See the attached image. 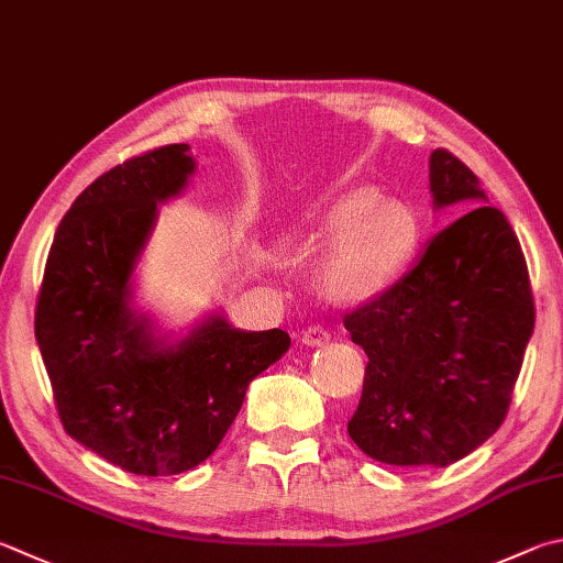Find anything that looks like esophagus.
<instances>
[{
  "label": "esophagus",
  "mask_w": 563,
  "mask_h": 563,
  "mask_svg": "<svg viewBox=\"0 0 563 563\" xmlns=\"http://www.w3.org/2000/svg\"><path fill=\"white\" fill-rule=\"evenodd\" d=\"M330 330H327V327H322V324H310L308 330L302 332V342L308 344V346H322V344H327L330 342Z\"/></svg>",
  "instance_id": "esophagus-1"
}]
</instances>
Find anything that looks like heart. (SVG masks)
<instances>
[{"instance_id": "heart-1", "label": "heart", "mask_w": 563, "mask_h": 563, "mask_svg": "<svg viewBox=\"0 0 563 563\" xmlns=\"http://www.w3.org/2000/svg\"><path fill=\"white\" fill-rule=\"evenodd\" d=\"M288 246L295 255L332 251L322 273L327 292L364 302L384 292L413 258L418 221L404 201H384L376 189L360 187L292 231Z\"/></svg>"}]
</instances>
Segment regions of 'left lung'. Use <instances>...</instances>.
Masks as SVG:
<instances>
[{"label": "left lung", "instance_id": "8db88e82", "mask_svg": "<svg viewBox=\"0 0 563 563\" xmlns=\"http://www.w3.org/2000/svg\"><path fill=\"white\" fill-rule=\"evenodd\" d=\"M433 207L463 217L411 271L344 314L369 356L352 441L386 465L445 467L503 426L534 332L527 261L505 213L448 150L431 155Z\"/></svg>", "mask_w": 563, "mask_h": 563}]
</instances>
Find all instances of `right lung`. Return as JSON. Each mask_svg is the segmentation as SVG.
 <instances>
[{
	"label": "right lung",
	"instance_id": "add662e5",
	"mask_svg": "<svg viewBox=\"0 0 563 563\" xmlns=\"http://www.w3.org/2000/svg\"><path fill=\"white\" fill-rule=\"evenodd\" d=\"M189 175V145H167L90 184L58 223L34 317L66 433L147 477L203 463L249 384L290 346L288 332H243L221 314L167 342L132 308V271L157 203L177 197Z\"/></svg>",
	"mask_w": 563,
	"mask_h": 563
}]
</instances>
